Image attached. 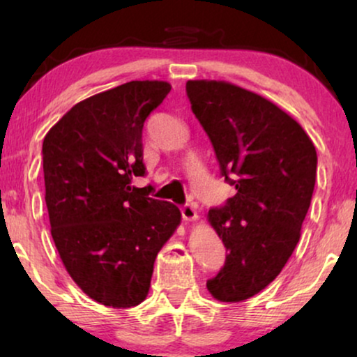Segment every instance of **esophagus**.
<instances>
[{
	"instance_id": "1",
	"label": "esophagus",
	"mask_w": 357,
	"mask_h": 357,
	"mask_svg": "<svg viewBox=\"0 0 357 357\" xmlns=\"http://www.w3.org/2000/svg\"><path fill=\"white\" fill-rule=\"evenodd\" d=\"M180 211H182V218L185 222H193L198 219V213H197V209H195L193 204H185Z\"/></svg>"
}]
</instances>
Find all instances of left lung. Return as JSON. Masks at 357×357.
Listing matches in <instances>:
<instances>
[{
  "label": "left lung",
  "mask_w": 357,
  "mask_h": 357,
  "mask_svg": "<svg viewBox=\"0 0 357 357\" xmlns=\"http://www.w3.org/2000/svg\"><path fill=\"white\" fill-rule=\"evenodd\" d=\"M187 94L222 177L237 190L206 216L227 250L206 287L216 301L242 302L280 275L299 242L315 187L317 151L289 114L255 92L197 79L187 82Z\"/></svg>",
  "instance_id": "1"
}]
</instances>
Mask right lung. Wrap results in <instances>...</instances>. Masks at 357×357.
<instances>
[{"label":"right lung","mask_w":357,"mask_h":357,"mask_svg":"<svg viewBox=\"0 0 357 357\" xmlns=\"http://www.w3.org/2000/svg\"><path fill=\"white\" fill-rule=\"evenodd\" d=\"M172 86L131 81L77 102L43 138L52 237L68 275L115 309L148 296L154 261L182 221L175 204L131 187L144 175V120Z\"/></svg>","instance_id":"1"}]
</instances>
